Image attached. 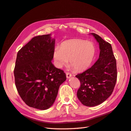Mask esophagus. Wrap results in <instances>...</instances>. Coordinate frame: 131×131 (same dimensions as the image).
<instances>
[{
	"instance_id": "34e87169",
	"label": "esophagus",
	"mask_w": 131,
	"mask_h": 131,
	"mask_svg": "<svg viewBox=\"0 0 131 131\" xmlns=\"http://www.w3.org/2000/svg\"><path fill=\"white\" fill-rule=\"evenodd\" d=\"M66 77L67 79H69L70 78H71V77H72V74L69 73H66Z\"/></svg>"
}]
</instances>
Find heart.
<instances>
[{
  "instance_id": "b5f03b06",
  "label": "heart",
  "mask_w": 131,
  "mask_h": 131,
  "mask_svg": "<svg viewBox=\"0 0 131 131\" xmlns=\"http://www.w3.org/2000/svg\"><path fill=\"white\" fill-rule=\"evenodd\" d=\"M96 51L93 42L82 39H72L62 43L61 47H55L53 58L59 68L67 64L69 60L70 69L81 71L91 64Z\"/></svg>"
}]
</instances>
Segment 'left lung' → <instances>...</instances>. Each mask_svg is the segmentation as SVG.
I'll return each instance as SVG.
<instances>
[{
	"mask_svg": "<svg viewBox=\"0 0 131 131\" xmlns=\"http://www.w3.org/2000/svg\"><path fill=\"white\" fill-rule=\"evenodd\" d=\"M90 34L99 43L100 56L90 68L75 77L81 82L77 92L79 100L85 106H94L104 102L113 93L117 79L116 61L112 45L98 35Z\"/></svg>",
	"mask_w": 131,
	"mask_h": 131,
	"instance_id": "1",
	"label": "left lung"
}]
</instances>
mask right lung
<instances>
[{
	"label": "right lung",
	"instance_id": "add662e5",
	"mask_svg": "<svg viewBox=\"0 0 131 131\" xmlns=\"http://www.w3.org/2000/svg\"><path fill=\"white\" fill-rule=\"evenodd\" d=\"M51 34L34 37L17 54L14 69L19 96L30 107L44 110L56 100L59 86L66 80L63 70L52 64L55 39Z\"/></svg>",
	"mask_w": 131,
	"mask_h": 131
}]
</instances>
